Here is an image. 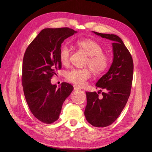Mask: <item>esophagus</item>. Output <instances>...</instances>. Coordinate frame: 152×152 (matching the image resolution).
I'll return each mask as SVG.
<instances>
[{
    "instance_id": "esophagus-1",
    "label": "esophagus",
    "mask_w": 152,
    "mask_h": 152,
    "mask_svg": "<svg viewBox=\"0 0 152 152\" xmlns=\"http://www.w3.org/2000/svg\"><path fill=\"white\" fill-rule=\"evenodd\" d=\"M74 89H75V91H78V90H80L81 89L79 88V87H77L76 86H74Z\"/></svg>"
}]
</instances>
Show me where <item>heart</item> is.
Segmentation results:
<instances>
[{"instance_id": "heart-1", "label": "heart", "mask_w": 152, "mask_h": 152, "mask_svg": "<svg viewBox=\"0 0 152 152\" xmlns=\"http://www.w3.org/2000/svg\"><path fill=\"white\" fill-rule=\"evenodd\" d=\"M76 45L83 50L87 55L88 58L86 62V66H89L95 75L103 73L109 65V57L103 53V47L94 40L83 39L78 40ZM71 50L67 45L61 47L59 57L62 65L66 66L69 63ZM91 71L89 68L83 69H72L68 71L66 78L69 83L81 87L86 84L91 77Z\"/></svg>"}]
</instances>
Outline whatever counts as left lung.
Instances as JSON below:
<instances>
[{"label": "left lung", "instance_id": "obj_1", "mask_svg": "<svg viewBox=\"0 0 152 152\" xmlns=\"http://www.w3.org/2000/svg\"><path fill=\"white\" fill-rule=\"evenodd\" d=\"M93 33L113 41V63L107 73L95 84L106 92L102 93L101 98L99 97L100 92H86L87 105L84 115L86 120L93 126L104 127L115 121L128 100L134 64L129 51L120 37L115 34Z\"/></svg>", "mask_w": 152, "mask_h": 152}]
</instances>
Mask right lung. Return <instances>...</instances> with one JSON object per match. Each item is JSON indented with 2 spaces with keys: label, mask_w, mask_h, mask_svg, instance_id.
Returning <instances> with one entry per match:
<instances>
[{
  "label": "right lung",
  "mask_w": 152,
  "mask_h": 152,
  "mask_svg": "<svg viewBox=\"0 0 152 152\" xmlns=\"http://www.w3.org/2000/svg\"><path fill=\"white\" fill-rule=\"evenodd\" d=\"M76 33L69 28L44 29L24 55L21 77L24 94L31 113L44 123L57 120L63 102L73 90V86L67 83H62L57 89L50 79L61 68L59 57L61 44Z\"/></svg>",
  "instance_id": "right-lung-1"
}]
</instances>
